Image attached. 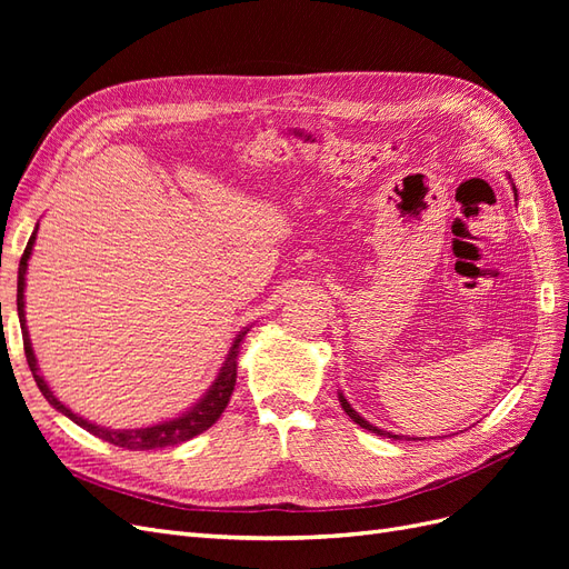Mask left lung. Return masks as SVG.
I'll use <instances>...</instances> for the list:
<instances>
[{"mask_svg":"<svg viewBox=\"0 0 569 569\" xmlns=\"http://www.w3.org/2000/svg\"><path fill=\"white\" fill-rule=\"evenodd\" d=\"M512 189H515V184H512ZM515 194H518V189H515ZM339 403H341V408H343V412H347V416L356 422V425H360L363 429H368V432H372V435H380V437H389V439H399V435H391V432H385V429H380V427H375V425H370L366 418H360L358 412L351 408V403L343 399V393H339Z\"/></svg>","mask_w":569,"mask_h":569,"instance_id":"8db88e82","label":"left lung"}]
</instances>
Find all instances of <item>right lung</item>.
Segmentation results:
<instances>
[{
    "label": "right lung",
    "instance_id": "1",
    "mask_svg": "<svg viewBox=\"0 0 569 569\" xmlns=\"http://www.w3.org/2000/svg\"><path fill=\"white\" fill-rule=\"evenodd\" d=\"M36 234H38V228L36 232L30 234L28 239V247L21 256V263H19V291H16V306H19V320H21V330H23V349H26V358H28V366H30V372L32 377H36V382L42 391L44 399L54 406L59 412H63L66 418H71L76 425H80L82 429H88L90 435L104 439L109 443H116L120 446V449H130V451H151V449H166V446H176V443H182V441H189L192 437L206 432L220 416L222 410H226L230 396H232V389H234V382H237V356H239V343H242L244 332H239L232 341V347L228 351V358L226 363H222L218 377L213 380V385L209 387V391H206L201 399L184 410L182 416L173 418V420H166L161 425H151V427H140V429H109V427H101V425H94L90 420L80 418L78 412H73L68 406H63L54 391L49 389V385L44 382V377L40 375V368H38V358L36 353H32V343H30V337H28V327H26V301H23V289H26V270H28V258L32 253V244H36Z\"/></svg>",
    "mask_w": 569,
    "mask_h": 569
}]
</instances>
